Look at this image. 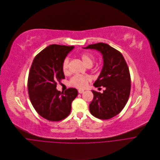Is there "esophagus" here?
<instances>
[{
  "label": "esophagus",
  "mask_w": 160,
  "mask_h": 160,
  "mask_svg": "<svg viewBox=\"0 0 160 160\" xmlns=\"http://www.w3.org/2000/svg\"><path fill=\"white\" fill-rule=\"evenodd\" d=\"M83 92H84V90H81V89L78 90V93H83Z\"/></svg>",
  "instance_id": "34e87169"
}]
</instances>
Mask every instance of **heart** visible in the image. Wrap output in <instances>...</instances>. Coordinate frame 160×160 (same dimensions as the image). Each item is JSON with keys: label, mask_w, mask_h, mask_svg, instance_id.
Instances as JSON below:
<instances>
[{"label": "heart", "mask_w": 160, "mask_h": 160, "mask_svg": "<svg viewBox=\"0 0 160 160\" xmlns=\"http://www.w3.org/2000/svg\"><path fill=\"white\" fill-rule=\"evenodd\" d=\"M81 58L83 62L86 65H92L94 61V57L90 52H83L81 54ZM62 70L64 73H68V59L65 58L62 63ZM89 77L81 75H74L70 80L69 83L71 86L78 88H84L87 86L88 82L89 81Z\"/></svg>", "instance_id": "obj_1"}]
</instances>
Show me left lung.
<instances>
[{
  "instance_id": "1",
  "label": "left lung",
  "mask_w": 160,
  "mask_h": 160,
  "mask_svg": "<svg viewBox=\"0 0 160 160\" xmlns=\"http://www.w3.org/2000/svg\"><path fill=\"white\" fill-rule=\"evenodd\" d=\"M83 48L99 51L103 61L93 85L103 87L105 90L103 93L92 90L93 98L89 105L90 112L100 119H111L119 114L128 102L131 91L129 68L121 52L108 44L98 42Z\"/></svg>"
}]
</instances>
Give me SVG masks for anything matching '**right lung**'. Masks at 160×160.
<instances>
[{"label": "right lung", "instance_id": "right-lung-1", "mask_svg": "<svg viewBox=\"0 0 160 160\" xmlns=\"http://www.w3.org/2000/svg\"><path fill=\"white\" fill-rule=\"evenodd\" d=\"M74 46L51 44L35 57L29 73L28 88L36 111L50 121H59L70 113L72 102L78 95L76 88L57 90V82L65 78L62 63Z\"/></svg>", "mask_w": 160, "mask_h": 160}]
</instances>
